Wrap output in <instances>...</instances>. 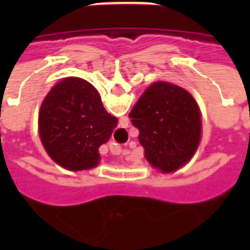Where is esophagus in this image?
Returning a JSON list of instances; mask_svg holds the SVG:
<instances>
[{
  "label": "esophagus",
  "instance_id": "obj_1",
  "mask_svg": "<svg viewBox=\"0 0 250 250\" xmlns=\"http://www.w3.org/2000/svg\"><path fill=\"white\" fill-rule=\"evenodd\" d=\"M109 151H111L112 155H119L120 152H122V147L118 143H111L109 145Z\"/></svg>",
  "mask_w": 250,
  "mask_h": 250
}]
</instances>
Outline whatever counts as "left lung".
I'll return each mask as SVG.
<instances>
[{
  "mask_svg": "<svg viewBox=\"0 0 250 250\" xmlns=\"http://www.w3.org/2000/svg\"><path fill=\"white\" fill-rule=\"evenodd\" d=\"M151 166L173 173L190 161L201 138L197 102L184 88L158 82L143 92L130 112Z\"/></svg>",
  "mask_w": 250,
  "mask_h": 250,
  "instance_id": "left-lung-1",
  "label": "left lung"
}]
</instances>
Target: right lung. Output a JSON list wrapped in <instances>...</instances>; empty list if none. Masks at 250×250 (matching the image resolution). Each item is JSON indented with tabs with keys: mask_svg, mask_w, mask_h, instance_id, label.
<instances>
[{
	"mask_svg": "<svg viewBox=\"0 0 250 250\" xmlns=\"http://www.w3.org/2000/svg\"><path fill=\"white\" fill-rule=\"evenodd\" d=\"M116 125L96 88L80 77L57 83L40 107L41 142L55 162L72 171L98 166L99 147Z\"/></svg>",
	"mask_w": 250,
	"mask_h": 250,
	"instance_id": "obj_1",
	"label": "right lung"
}]
</instances>
